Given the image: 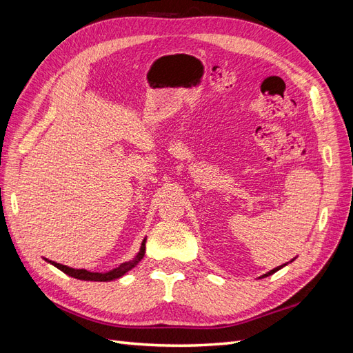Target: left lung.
<instances>
[{
  "label": "left lung",
  "mask_w": 353,
  "mask_h": 353,
  "mask_svg": "<svg viewBox=\"0 0 353 353\" xmlns=\"http://www.w3.org/2000/svg\"><path fill=\"white\" fill-rule=\"evenodd\" d=\"M293 261H294V259H293ZM290 262H292V261H290ZM287 263H288V262H287ZM287 263H284V265H281V266H276V268H274V270H271V271H270V272H266V274H263V275H262V276H259V279H265V276H268V275H272V274H274V272H276V271H279V270H281V268H283V266H285V265H287Z\"/></svg>",
  "instance_id": "1"
}]
</instances>
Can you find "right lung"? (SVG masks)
Returning a JSON list of instances; mask_svg holds the SVG:
<instances>
[{"label": "right lung", "mask_w": 353, "mask_h": 353, "mask_svg": "<svg viewBox=\"0 0 353 353\" xmlns=\"http://www.w3.org/2000/svg\"><path fill=\"white\" fill-rule=\"evenodd\" d=\"M145 240H143L141 243V248H140V252H138L134 258L131 261H128L122 265L117 266V268L112 270V271H108V272H91V271H87V270H74V268H70V266H66V265H61V263H57V262H52V261H48L46 259L48 263L54 265L57 270L63 271L65 274H68L69 276H73V279L77 280H83V281H113V280H117L121 279V276H123L128 271H131L134 266L140 262L143 258H144V253H145Z\"/></svg>", "instance_id": "1"}]
</instances>
